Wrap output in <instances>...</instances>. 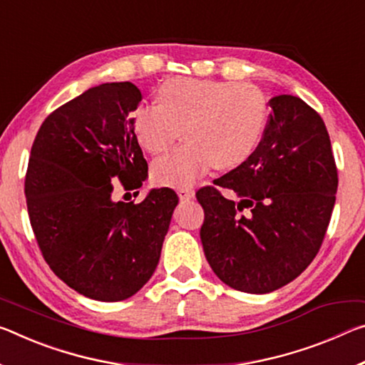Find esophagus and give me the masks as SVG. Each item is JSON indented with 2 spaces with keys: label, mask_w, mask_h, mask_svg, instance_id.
<instances>
[{
  "label": "esophagus",
  "mask_w": 365,
  "mask_h": 365,
  "mask_svg": "<svg viewBox=\"0 0 365 365\" xmlns=\"http://www.w3.org/2000/svg\"><path fill=\"white\" fill-rule=\"evenodd\" d=\"M177 195L180 200L188 201V200L195 198V190L190 187H180V188H177Z\"/></svg>",
  "instance_id": "obj_1"
}]
</instances>
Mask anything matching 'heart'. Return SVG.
<instances>
[{
  "mask_svg": "<svg viewBox=\"0 0 365 365\" xmlns=\"http://www.w3.org/2000/svg\"><path fill=\"white\" fill-rule=\"evenodd\" d=\"M159 106H140L133 128L151 154L169 149L183 135L187 143L153 164L160 185H192L211 165L234 169L255 153L262 141L268 103L263 92L247 83L175 78L158 89Z\"/></svg>",
  "mask_w": 365,
  "mask_h": 365,
  "instance_id": "1",
  "label": "heart"
}]
</instances>
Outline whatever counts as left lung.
<instances>
[{"label": "left lung", "mask_w": 365, "mask_h": 365, "mask_svg": "<svg viewBox=\"0 0 365 365\" xmlns=\"http://www.w3.org/2000/svg\"><path fill=\"white\" fill-rule=\"evenodd\" d=\"M263 140L250 158L198 190L201 244L224 284L268 294L296 279L320 250L338 190L331 143L302 99L269 101Z\"/></svg>", "instance_id": "left-lung-1"}]
</instances>
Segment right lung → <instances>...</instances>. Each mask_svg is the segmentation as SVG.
Listing matches in <instances>:
<instances>
[{
	"label": "right lung",
	"instance_id": "obj_1",
	"mask_svg": "<svg viewBox=\"0 0 365 365\" xmlns=\"http://www.w3.org/2000/svg\"><path fill=\"white\" fill-rule=\"evenodd\" d=\"M131 83L91 88L50 113L32 144L26 175L31 224L45 262L63 282L101 302H118L151 279L178 196L149 190L141 203L113 201L115 178L140 188L148 162L131 112Z\"/></svg>",
	"mask_w": 365,
	"mask_h": 365
}]
</instances>
